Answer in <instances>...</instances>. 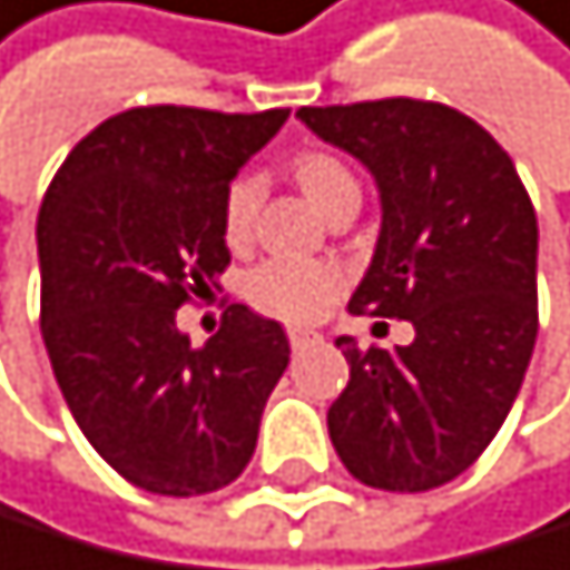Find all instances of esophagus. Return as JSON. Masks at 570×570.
<instances>
[{
  "label": "esophagus",
  "mask_w": 570,
  "mask_h": 570,
  "mask_svg": "<svg viewBox=\"0 0 570 570\" xmlns=\"http://www.w3.org/2000/svg\"><path fill=\"white\" fill-rule=\"evenodd\" d=\"M287 342H291V348H308L313 342H320V334L308 331V327H291L287 331Z\"/></svg>",
  "instance_id": "1"
}]
</instances>
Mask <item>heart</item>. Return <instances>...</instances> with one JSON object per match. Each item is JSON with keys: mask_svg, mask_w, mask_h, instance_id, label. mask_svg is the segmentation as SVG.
<instances>
[{"mask_svg": "<svg viewBox=\"0 0 570 570\" xmlns=\"http://www.w3.org/2000/svg\"><path fill=\"white\" fill-rule=\"evenodd\" d=\"M294 177L308 199L316 203L323 214H331L337 203L348 196H360V185L353 170L342 159L327 156V151H305L294 163ZM257 199H262V185L257 177H236L225 191L222 207V228L225 239L239 247L250 236ZM342 268L334 262H305V257H273V262L257 265L247 276V297L268 316H279L287 323L316 320L327 308L337 291H342Z\"/></svg>", "mask_w": 570, "mask_h": 570, "instance_id": "heart-1", "label": "heart"}]
</instances>
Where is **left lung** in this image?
<instances>
[{
  "label": "left lung",
  "mask_w": 570,
  "mask_h": 570,
  "mask_svg": "<svg viewBox=\"0 0 570 570\" xmlns=\"http://www.w3.org/2000/svg\"><path fill=\"white\" fill-rule=\"evenodd\" d=\"M382 191V233L348 313L407 320L411 345L337 337V459L360 484L433 491L502 429L539 334V222L513 159L459 108L411 97L297 108Z\"/></svg>",
  "instance_id": "left-lung-1"
}]
</instances>
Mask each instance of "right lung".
I'll list each match as a JSON object with an SVG mask.
<instances>
[{"instance_id": "1", "label": "right lung", "mask_w": 570, "mask_h": 570, "mask_svg": "<svg viewBox=\"0 0 570 570\" xmlns=\"http://www.w3.org/2000/svg\"><path fill=\"white\" fill-rule=\"evenodd\" d=\"M148 105L68 151L39 207L42 342L71 419L134 488L191 499L247 469L291 345L276 320L228 305L191 348L177 308L228 268V181L287 122Z\"/></svg>"}]
</instances>
